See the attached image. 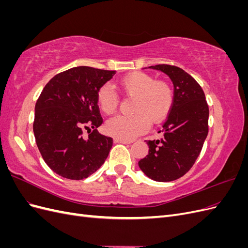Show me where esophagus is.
Segmentation results:
<instances>
[{"label": "esophagus", "mask_w": 248, "mask_h": 248, "mask_svg": "<svg viewBox=\"0 0 248 248\" xmlns=\"http://www.w3.org/2000/svg\"><path fill=\"white\" fill-rule=\"evenodd\" d=\"M115 142H118V144H124V145L131 144V141L125 140H121V139H115Z\"/></svg>", "instance_id": "esophagus-1"}]
</instances>
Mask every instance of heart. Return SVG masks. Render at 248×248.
I'll return each instance as SVG.
<instances>
[{
    "instance_id": "b5f03b06",
    "label": "heart",
    "mask_w": 248,
    "mask_h": 248,
    "mask_svg": "<svg viewBox=\"0 0 248 248\" xmlns=\"http://www.w3.org/2000/svg\"><path fill=\"white\" fill-rule=\"evenodd\" d=\"M118 87L124 95L134 97L132 116H117L106 123V131L116 139L129 140L145 133L150 126L160 123L168 117L174 103V91L167 81L155 80L148 73L134 71L118 80ZM97 103L107 115L114 112L119 97L108 85L97 92Z\"/></svg>"
}]
</instances>
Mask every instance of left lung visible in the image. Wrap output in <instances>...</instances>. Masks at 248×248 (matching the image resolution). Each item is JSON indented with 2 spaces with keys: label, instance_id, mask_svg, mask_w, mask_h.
<instances>
[{
  "label": "left lung",
  "instance_id": "1",
  "mask_svg": "<svg viewBox=\"0 0 248 248\" xmlns=\"http://www.w3.org/2000/svg\"><path fill=\"white\" fill-rule=\"evenodd\" d=\"M149 68L162 71L174 85V103L159 140H146L148 155L140 169L157 182L174 181L196 162L208 136L209 108L198 81L177 66L159 64ZM159 131V132H160Z\"/></svg>",
  "mask_w": 248,
  "mask_h": 248
}]
</instances>
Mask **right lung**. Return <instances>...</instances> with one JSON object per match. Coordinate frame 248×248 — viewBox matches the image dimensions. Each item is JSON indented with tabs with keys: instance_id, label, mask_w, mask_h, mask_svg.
Returning <instances> with one entry per match:
<instances>
[{
	"instance_id": "1",
	"label": "right lung",
	"mask_w": 248,
	"mask_h": 248,
	"mask_svg": "<svg viewBox=\"0 0 248 248\" xmlns=\"http://www.w3.org/2000/svg\"><path fill=\"white\" fill-rule=\"evenodd\" d=\"M116 71L78 66L57 74L43 88L33 124L43 160L59 176L82 180L108 158L112 139L97 128L102 124L97 92ZM82 136L84 129L91 131Z\"/></svg>"
}]
</instances>
